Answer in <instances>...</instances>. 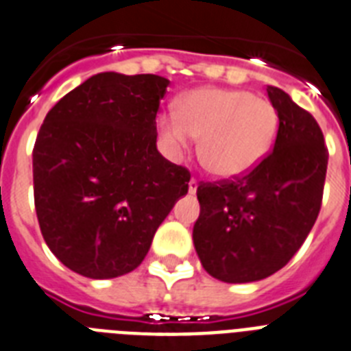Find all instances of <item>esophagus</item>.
Here are the masks:
<instances>
[{"label":"esophagus","mask_w":351,"mask_h":351,"mask_svg":"<svg viewBox=\"0 0 351 351\" xmlns=\"http://www.w3.org/2000/svg\"><path fill=\"white\" fill-rule=\"evenodd\" d=\"M197 186H199V182H197V179H190V182H188V190H190V193H195L197 192Z\"/></svg>","instance_id":"obj_1"}]
</instances>
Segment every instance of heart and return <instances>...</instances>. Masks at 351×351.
Wrapping results in <instances>:
<instances>
[{"label": "heart", "instance_id": "obj_1", "mask_svg": "<svg viewBox=\"0 0 351 351\" xmlns=\"http://www.w3.org/2000/svg\"><path fill=\"white\" fill-rule=\"evenodd\" d=\"M178 114L159 118V132L172 154L201 138L202 165L221 179L242 178L273 149L280 114L267 98L242 89L201 88L179 100Z\"/></svg>", "mask_w": 351, "mask_h": 351}]
</instances>
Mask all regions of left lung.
I'll use <instances>...</instances> for the list:
<instances>
[{
    "label": "left lung",
    "mask_w": 351,
    "mask_h": 351,
    "mask_svg": "<svg viewBox=\"0 0 351 351\" xmlns=\"http://www.w3.org/2000/svg\"><path fill=\"white\" fill-rule=\"evenodd\" d=\"M274 149L233 181L201 182L193 245L206 273L226 283L258 282L287 265L319 215L328 149L317 121L280 88Z\"/></svg>",
    "instance_id": "left-lung-1"
}]
</instances>
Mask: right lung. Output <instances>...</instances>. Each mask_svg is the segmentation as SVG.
Returning a JSON list of instances; mask_svg holds the SVG:
<instances>
[{
    "label": "right lung",
    "instance_id": "obj_1",
    "mask_svg": "<svg viewBox=\"0 0 351 351\" xmlns=\"http://www.w3.org/2000/svg\"><path fill=\"white\" fill-rule=\"evenodd\" d=\"M169 80L93 75L46 114L34 145L37 221L51 253L93 280L134 271L190 172L158 152Z\"/></svg>",
    "mask_w": 351,
    "mask_h": 351
}]
</instances>
